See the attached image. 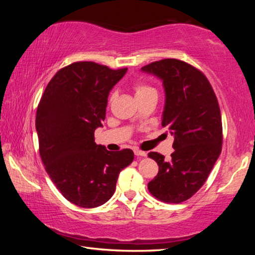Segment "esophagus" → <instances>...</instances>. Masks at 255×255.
I'll return each instance as SVG.
<instances>
[{
	"mask_svg": "<svg viewBox=\"0 0 255 255\" xmlns=\"http://www.w3.org/2000/svg\"><path fill=\"white\" fill-rule=\"evenodd\" d=\"M133 153H135L136 156H146V152H143V150L140 149H135Z\"/></svg>",
	"mask_w": 255,
	"mask_h": 255,
	"instance_id": "obj_1",
	"label": "esophagus"
}]
</instances>
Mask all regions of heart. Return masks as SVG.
Segmentation results:
<instances>
[{
  "instance_id": "b5f03b06",
  "label": "heart",
  "mask_w": 255,
  "mask_h": 255,
  "mask_svg": "<svg viewBox=\"0 0 255 255\" xmlns=\"http://www.w3.org/2000/svg\"><path fill=\"white\" fill-rule=\"evenodd\" d=\"M132 88H133V90H135V93H136L137 98L146 96V94L152 93V92H156L153 86H150L149 84L145 83V82L140 81V80H137V81L133 82ZM111 99H112V96L110 97V100H111Z\"/></svg>"
}]
</instances>
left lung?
<instances>
[{
  "label": "left lung",
  "mask_w": 255,
  "mask_h": 255,
  "mask_svg": "<svg viewBox=\"0 0 255 255\" xmlns=\"http://www.w3.org/2000/svg\"><path fill=\"white\" fill-rule=\"evenodd\" d=\"M163 81L165 89L162 126L174 136L170 161L149 152L158 173L148 191L167 204L188 200L208 178L222 152L223 125L217 97L200 70L183 60L165 58L141 67Z\"/></svg>",
  "instance_id": "1"
}]
</instances>
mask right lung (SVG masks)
Segmentation results:
<instances>
[{"label":"right lung","mask_w":255,"mask_h":255,"mask_svg":"<svg viewBox=\"0 0 255 255\" xmlns=\"http://www.w3.org/2000/svg\"><path fill=\"white\" fill-rule=\"evenodd\" d=\"M127 68L94 62L60 68L46 86L36 115L39 154L46 172L68 201L83 208L107 202L131 149L110 152L94 141L106 118L108 96Z\"/></svg>","instance_id":"obj_1"}]
</instances>
